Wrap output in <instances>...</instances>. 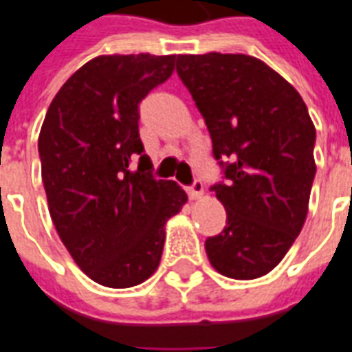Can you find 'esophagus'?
I'll use <instances>...</instances> for the list:
<instances>
[{
	"label": "esophagus",
	"mask_w": 352,
	"mask_h": 352,
	"mask_svg": "<svg viewBox=\"0 0 352 352\" xmlns=\"http://www.w3.org/2000/svg\"><path fill=\"white\" fill-rule=\"evenodd\" d=\"M188 196H190V200H201V196H204V184L201 181H194L192 186L188 188Z\"/></svg>",
	"instance_id": "34e87169"
}]
</instances>
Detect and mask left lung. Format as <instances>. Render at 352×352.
Wrapping results in <instances>:
<instances>
[{
  "label": "left lung",
  "instance_id": "left-lung-1",
  "mask_svg": "<svg viewBox=\"0 0 352 352\" xmlns=\"http://www.w3.org/2000/svg\"><path fill=\"white\" fill-rule=\"evenodd\" d=\"M177 74L206 120L227 184L213 192L227 227L206 240L211 267L261 278L296 242L313 186L314 124L296 87L250 55H177ZM223 164V162H221Z\"/></svg>",
  "mask_w": 352,
  "mask_h": 352
}]
</instances>
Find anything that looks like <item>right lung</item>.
Listing matches in <instances>:
<instances>
[{
  "label": "right lung",
  "mask_w": 352,
  "mask_h": 352,
  "mask_svg": "<svg viewBox=\"0 0 352 352\" xmlns=\"http://www.w3.org/2000/svg\"><path fill=\"white\" fill-rule=\"evenodd\" d=\"M175 55H100L76 70L39 131L49 213L76 265L97 284L131 287L156 272L166 223L186 204L151 175L139 102L173 74ZM140 160V168L131 164Z\"/></svg>",
  "instance_id": "obj_1"
}]
</instances>
